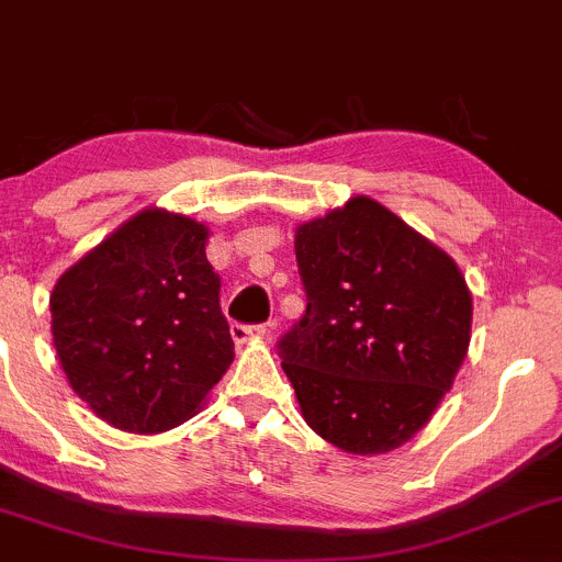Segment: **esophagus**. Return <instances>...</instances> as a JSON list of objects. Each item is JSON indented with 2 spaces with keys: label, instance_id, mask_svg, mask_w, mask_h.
<instances>
[{
  "label": "esophagus",
  "instance_id": "esophagus-1",
  "mask_svg": "<svg viewBox=\"0 0 562 562\" xmlns=\"http://www.w3.org/2000/svg\"><path fill=\"white\" fill-rule=\"evenodd\" d=\"M268 338H270V324H257V327H248V324H233L235 344H248V340H268Z\"/></svg>",
  "mask_w": 562,
  "mask_h": 562
}]
</instances>
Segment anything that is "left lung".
Listing matches in <instances>:
<instances>
[{
  "instance_id": "8db88e82",
  "label": "left lung",
  "mask_w": 562,
  "mask_h": 562,
  "mask_svg": "<svg viewBox=\"0 0 562 562\" xmlns=\"http://www.w3.org/2000/svg\"><path fill=\"white\" fill-rule=\"evenodd\" d=\"M305 316L281 340L303 419L333 447L411 441L454 384L473 297L443 248L366 194L294 229Z\"/></svg>"
}]
</instances>
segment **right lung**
Here are the masks:
<instances>
[{
    "mask_svg": "<svg viewBox=\"0 0 562 562\" xmlns=\"http://www.w3.org/2000/svg\"><path fill=\"white\" fill-rule=\"evenodd\" d=\"M207 238V224L151 205L50 292V333L69 386L115 430L156 436L183 425L233 366Z\"/></svg>",
    "mask_w": 562,
    "mask_h": 562,
    "instance_id": "add662e5",
    "label": "right lung"
}]
</instances>
